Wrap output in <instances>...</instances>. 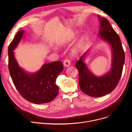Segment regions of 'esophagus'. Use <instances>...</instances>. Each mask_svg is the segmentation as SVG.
I'll return each instance as SVG.
<instances>
[{
    "instance_id": "obj_1",
    "label": "esophagus",
    "mask_w": 132,
    "mask_h": 132,
    "mask_svg": "<svg viewBox=\"0 0 132 132\" xmlns=\"http://www.w3.org/2000/svg\"><path fill=\"white\" fill-rule=\"evenodd\" d=\"M63 64H64V66H65V67H69L70 65V62L69 60H64V62H63Z\"/></svg>"
}]
</instances>
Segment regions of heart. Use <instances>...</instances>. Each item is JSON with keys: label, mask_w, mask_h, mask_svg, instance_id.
<instances>
[{"label": "heart", "mask_w": 132, "mask_h": 132, "mask_svg": "<svg viewBox=\"0 0 132 132\" xmlns=\"http://www.w3.org/2000/svg\"><path fill=\"white\" fill-rule=\"evenodd\" d=\"M78 35V32L77 30L71 31L68 34V35H67V36L66 37V38L64 40V41L59 43V45L61 46H63L70 43L71 42H72L76 39ZM86 40V37L85 35H82L80 37L79 40H78V41L77 42L76 44H75L74 47L72 48V53L73 54H77L82 50V49L84 48V46L85 45ZM52 50L54 51H57L59 50V48L57 46H54L53 47Z\"/></svg>", "instance_id": "heart-1"}]
</instances>
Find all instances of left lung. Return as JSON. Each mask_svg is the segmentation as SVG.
I'll return each mask as SVG.
<instances>
[{"label": "left lung", "mask_w": 132, "mask_h": 132, "mask_svg": "<svg viewBox=\"0 0 132 132\" xmlns=\"http://www.w3.org/2000/svg\"><path fill=\"white\" fill-rule=\"evenodd\" d=\"M100 24L98 36L106 42L111 50V65L109 71L98 76L91 71L84 61L89 53L87 51L76 63L79 71V85L81 91L92 97H100L111 92L117 86L123 70L125 54L118 34L106 18L98 15Z\"/></svg>", "instance_id": "left-lung-1"}]
</instances>
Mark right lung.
I'll return each instance as SVG.
<instances>
[{"label": "right lung", "instance_id": "right-lung-1", "mask_svg": "<svg viewBox=\"0 0 132 132\" xmlns=\"http://www.w3.org/2000/svg\"><path fill=\"white\" fill-rule=\"evenodd\" d=\"M25 32L19 31L8 47V67L14 85L27 100L35 104L53 101L59 93L56 80L63 70L61 62L44 64L35 72L26 71L19 65L13 51L22 39Z\"/></svg>", "mask_w": 132, "mask_h": 132}]
</instances>
